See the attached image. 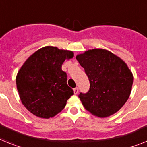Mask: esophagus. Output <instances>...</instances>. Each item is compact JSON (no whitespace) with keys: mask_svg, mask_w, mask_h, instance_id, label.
<instances>
[{"mask_svg":"<svg viewBox=\"0 0 147 147\" xmlns=\"http://www.w3.org/2000/svg\"><path fill=\"white\" fill-rule=\"evenodd\" d=\"M74 93L76 95H77L78 93V87H76V88H74Z\"/></svg>","mask_w":147,"mask_h":147,"instance_id":"34e87169","label":"esophagus"}]
</instances>
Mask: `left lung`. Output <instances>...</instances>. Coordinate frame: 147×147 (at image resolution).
I'll return each mask as SVG.
<instances>
[{"label": "left lung", "mask_w": 147, "mask_h": 147, "mask_svg": "<svg viewBox=\"0 0 147 147\" xmlns=\"http://www.w3.org/2000/svg\"><path fill=\"white\" fill-rule=\"evenodd\" d=\"M88 76L90 87L78 97L84 108L98 117H108L124 105L131 92L132 72L120 57L103 49L76 56Z\"/></svg>", "instance_id": "obj_1"}]
</instances>
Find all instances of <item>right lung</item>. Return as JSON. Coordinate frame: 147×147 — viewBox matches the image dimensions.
Returning a JSON list of instances; mask_svg holds the SVG:
<instances>
[{
  "label": "right lung",
  "mask_w": 147,
  "mask_h": 147,
  "mask_svg": "<svg viewBox=\"0 0 147 147\" xmlns=\"http://www.w3.org/2000/svg\"><path fill=\"white\" fill-rule=\"evenodd\" d=\"M73 51L45 46L26 60L16 76L18 95L27 109L38 117H53L60 113L74 94L67 85V76L62 70Z\"/></svg>",
  "instance_id": "obj_1"
}]
</instances>
